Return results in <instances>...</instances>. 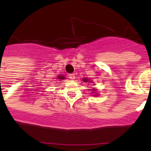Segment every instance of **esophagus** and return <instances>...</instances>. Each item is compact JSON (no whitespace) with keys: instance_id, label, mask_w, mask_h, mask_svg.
<instances>
[{"instance_id":"34e87169","label":"esophagus","mask_w":151,"mask_h":151,"mask_svg":"<svg viewBox=\"0 0 151 151\" xmlns=\"http://www.w3.org/2000/svg\"><path fill=\"white\" fill-rule=\"evenodd\" d=\"M69 78H70L71 80H74L75 78H76V76H75V74L72 73V74L69 75Z\"/></svg>"}]
</instances>
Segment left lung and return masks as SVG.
Wrapping results in <instances>:
<instances>
[{
  "label": "left lung",
  "instance_id": "8db88e82",
  "mask_svg": "<svg viewBox=\"0 0 151 151\" xmlns=\"http://www.w3.org/2000/svg\"><path fill=\"white\" fill-rule=\"evenodd\" d=\"M83 81H84V82H91V81H88V78H83ZM96 89H92V91H96ZM94 92H93V93H94Z\"/></svg>",
  "mask_w": 151,
  "mask_h": 151
}]
</instances>
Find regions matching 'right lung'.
I'll return each instance as SVG.
<instances>
[{
	"mask_svg": "<svg viewBox=\"0 0 151 151\" xmlns=\"http://www.w3.org/2000/svg\"><path fill=\"white\" fill-rule=\"evenodd\" d=\"M58 78H60V79H65V77L63 76H58Z\"/></svg>",
	"mask_w": 151,
	"mask_h": 151,
	"instance_id": "1",
	"label": "right lung"
}]
</instances>
